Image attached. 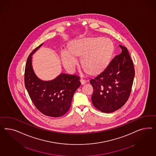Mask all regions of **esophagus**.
<instances>
[{"mask_svg":"<svg viewBox=\"0 0 156 156\" xmlns=\"http://www.w3.org/2000/svg\"><path fill=\"white\" fill-rule=\"evenodd\" d=\"M80 82L82 85H84L85 83H86V80H83V79H82V78L80 79Z\"/></svg>","mask_w":156,"mask_h":156,"instance_id":"1","label":"esophagus"}]
</instances>
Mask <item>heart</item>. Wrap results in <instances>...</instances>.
<instances>
[{
  "instance_id": "heart-1",
  "label": "heart",
  "mask_w": 156,
  "mask_h": 156,
  "mask_svg": "<svg viewBox=\"0 0 156 156\" xmlns=\"http://www.w3.org/2000/svg\"><path fill=\"white\" fill-rule=\"evenodd\" d=\"M112 42L108 39L87 38L71 43L70 51L62 49L60 56L62 63L69 71L74 70L82 55V63L87 72L95 74L107 65L113 51Z\"/></svg>"
}]
</instances>
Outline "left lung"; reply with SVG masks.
<instances>
[{
  "label": "left lung",
  "instance_id": "obj_1",
  "mask_svg": "<svg viewBox=\"0 0 156 156\" xmlns=\"http://www.w3.org/2000/svg\"><path fill=\"white\" fill-rule=\"evenodd\" d=\"M114 58L104 71L90 80L93 87L91 101L95 108L110 113L121 108L131 93L135 74L132 59L126 47Z\"/></svg>",
  "mask_w": 156,
  "mask_h": 156
}]
</instances>
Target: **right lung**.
Instances as JSON below:
<instances>
[{
    "mask_svg": "<svg viewBox=\"0 0 156 156\" xmlns=\"http://www.w3.org/2000/svg\"><path fill=\"white\" fill-rule=\"evenodd\" d=\"M42 44L35 48L27 59L24 85L34 105L40 112L49 117H59L70 109L73 95L80 86V78L75 75L61 74L52 80H39L33 70L31 56Z\"/></svg>",
    "mask_w": 156,
    "mask_h": 156,
    "instance_id": "right-lung-1",
    "label": "right lung"
}]
</instances>
